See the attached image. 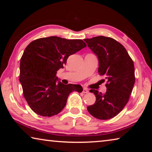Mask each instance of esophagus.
I'll list each match as a JSON object with an SVG mask.
<instances>
[{
    "label": "esophagus",
    "mask_w": 152,
    "mask_h": 152,
    "mask_svg": "<svg viewBox=\"0 0 152 152\" xmlns=\"http://www.w3.org/2000/svg\"><path fill=\"white\" fill-rule=\"evenodd\" d=\"M82 92H83V93H84V94L88 93V90L87 89V88H84L83 91H82Z\"/></svg>",
    "instance_id": "1"
}]
</instances>
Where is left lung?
Listing matches in <instances>:
<instances>
[{"mask_svg": "<svg viewBox=\"0 0 152 152\" xmlns=\"http://www.w3.org/2000/svg\"><path fill=\"white\" fill-rule=\"evenodd\" d=\"M84 41L99 59V74L107 80L105 93L90 91L96 101L87 110L98 119H112L125 107L132 92L135 80L133 61L124 46L111 37L98 36Z\"/></svg>", "mask_w": 152, "mask_h": 152, "instance_id": "1", "label": "left lung"}]
</instances>
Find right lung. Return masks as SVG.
Instances as JSON below:
<instances>
[{
    "instance_id": "add662e5",
    "label": "right lung",
    "mask_w": 152,
    "mask_h": 152,
    "mask_svg": "<svg viewBox=\"0 0 152 152\" xmlns=\"http://www.w3.org/2000/svg\"><path fill=\"white\" fill-rule=\"evenodd\" d=\"M86 47L82 39L56 36L35 39L27 46L20 61L19 81L23 96L36 114L51 117L66 106L72 92H81L79 84L65 85L56 77L69 56Z\"/></svg>"
}]
</instances>
